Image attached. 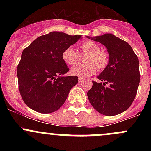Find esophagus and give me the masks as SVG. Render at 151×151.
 Segmentation results:
<instances>
[{"label":"esophagus","instance_id":"1","mask_svg":"<svg viewBox=\"0 0 151 151\" xmlns=\"http://www.w3.org/2000/svg\"><path fill=\"white\" fill-rule=\"evenodd\" d=\"M84 81V79L83 78H79V83H82V82Z\"/></svg>","mask_w":151,"mask_h":151}]
</instances>
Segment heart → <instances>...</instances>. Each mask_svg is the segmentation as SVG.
<instances>
[{
  "label": "heart",
  "instance_id": "obj_1",
  "mask_svg": "<svg viewBox=\"0 0 151 151\" xmlns=\"http://www.w3.org/2000/svg\"><path fill=\"white\" fill-rule=\"evenodd\" d=\"M80 53L71 47H68L62 53V59L66 64L74 66L78 63L80 55H87L84 64H78L71 69V74L81 78H85L94 74L96 69L102 71L109 62V55L104 50H100V47L92 41H86L79 45Z\"/></svg>",
  "mask_w": 151,
  "mask_h": 151
}]
</instances>
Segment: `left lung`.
Listing matches in <instances>:
<instances>
[{
  "label": "left lung",
  "instance_id": "1",
  "mask_svg": "<svg viewBox=\"0 0 151 151\" xmlns=\"http://www.w3.org/2000/svg\"><path fill=\"white\" fill-rule=\"evenodd\" d=\"M91 39L106 47L109 63L97 77L101 83L93 81L92 88L88 91V99L99 113L118 115L132 105L137 95L140 81L139 60L127 42L111 33Z\"/></svg>",
  "mask_w": 151,
  "mask_h": 151
}]
</instances>
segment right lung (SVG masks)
Instances as JSON below:
<instances>
[{"mask_svg": "<svg viewBox=\"0 0 151 151\" xmlns=\"http://www.w3.org/2000/svg\"><path fill=\"white\" fill-rule=\"evenodd\" d=\"M80 39L81 36L53 31L39 36L24 49L17 66V78L19 93L28 107L51 113L64 104L78 77H63L69 68L62 53Z\"/></svg>", "mask_w": 151, "mask_h": 151, "instance_id": "add662e5", "label": "right lung"}]
</instances>
